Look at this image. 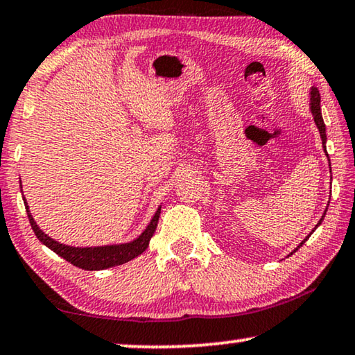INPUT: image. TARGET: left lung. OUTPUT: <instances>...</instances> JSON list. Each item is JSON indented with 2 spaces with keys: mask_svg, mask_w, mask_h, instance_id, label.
Returning a JSON list of instances; mask_svg holds the SVG:
<instances>
[{
  "mask_svg": "<svg viewBox=\"0 0 355 355\" xmlns=\"http://www.w3.org/2000/svg\"><path fill=\"white\" fill-rule=\"evenodd\" d=\"M309 108H311V113H313V116H314V123H315V125H317V129H319V134H320V139H322V145H324V151L327 153V146H325V144H327V134H325V124H324V118H322V111H320V94H319V91H317L315 87H313L311 89V100H309ZM329 156V155H327ZM325 214H327V209H325V211H324V215H322V218L319 220V223L315 225V228L317 226H319L320 223H322V220H324V216H325ZM314 228V230H315ZM313 230V231H314ZM313 231H311V234H313ZM309 234V236H311ZM309 236L306 237V239L301 242V244L295 248V250L290 253V255H293V253L298 250V248L304 244L306 241L309 239Z\"/></svg>",
  "mask_w": 355,
  "mask_h": 355,
  "instance_id": "obj_1",
  "label": "left lung"
}]
</instances>
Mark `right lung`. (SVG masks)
Instances as JSON below:
<instances>
[{
  "instance_id": "right-lung-1",
  "label": "right lung",
  "mask_w": 355,
  "mask_h": 355,
  "mask_svg": "<svg viewBox=\"0 0 355 355\" xmlns=\"http://www.w3.org/2000/svg\"><path fill=\"white\" fill-rule=\"evenodd\" d=\"M25 209H26V215H28L31 230L35 231L36 237H38L42 244L49 247L51 250H54L57 255L63 258V260L71 263L73 266L86 269V271H100V269L118 266V264L127 263L134 260L135 257L141 255V253L148 248V245H150V239L153 237V234H155L157 221H159V215H161V207H159L156 210L155 216L151 218L150 225L146 226V230L141 232L137 239H134L132 242H127V244H114V245H102V247H71V245L60 244V242L54 241L52 237L44 234V232L40 230V226L36 225L35 218L30 214L26 200H25Z\"/></svg>"
}]
</instances>
